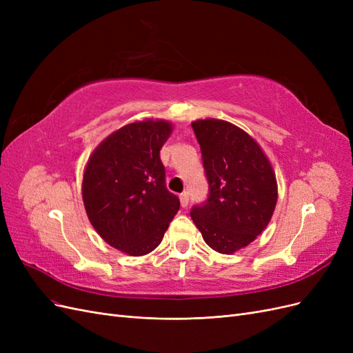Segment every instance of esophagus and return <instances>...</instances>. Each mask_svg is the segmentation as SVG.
Listing matches in <instances>:
<instances>
[{"mask_svg":"<svg viewBox=\"0 0 353 353\" xmlns=\"http://www.w3.org/2000/svg\"><path fill=\"white\" fill-rule=\"evenodd\" d=\"M179 201H181V206H183V208L188 206V193H187V191H184V193L179 196Z\"/></svg>","mask_w":353,"mask_h":353,"instance_id":"1","label":"esophagus"}]
</instances>
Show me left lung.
<instances>
[{"instance_id":"1","label":"left lung","mask_w":353,"mask_h":353,"mask_svg":"<svg viewBox=\"0 0 353 353\" xmlns=\"http://www.w3.org/2000/svg\"><path fill=\"white\" fill-rule=\"evenodd\" d=\"M200 144L209 197L191 210V219L209 248L232 254L268 225L279 199L275 172L261 145L231 122L191 123Z\"/></svg>"}]
</instances>
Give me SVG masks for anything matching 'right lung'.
I'll return each instance as SVG.
<instances>
[{"mask_svg":"<svg viewBox=\"0 0 353 353\" xmlns=\"http://www.w3.org/2000/svg\"><path fill=\"white\" fill-rule=\"evenodd\" d=\"M174 126L165 119L126 123L95 147L82 178L88 219L112 248L130 256L153 252L179 210L160 160Z\"/></svg>","mask_w":353,"mask_h":353,"instance_id":"1","label":"right lung"}]
</instances>
